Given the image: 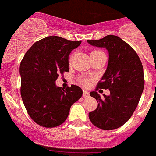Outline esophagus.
Instances as JSON below:
<instances>
[{
	"label": "esophagus",
	"instance_id": "obj_1",
	"mask_svg": "<svg viewBox=\"0 0 156 156\" xmlns=\"http://www.w3.org/2000/svg\"><path fill=\"white\" fill-rule=\"evenodd\" d=\"M89 96H90V94H89V92L87 91V90H83V97L88 98Z\"/></svg>",
	"mask_w": 156,
	"mask_h": 156
}]
</instances>
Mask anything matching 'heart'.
<instances>
[{
  "label": "heart",
  "instance_id": "1",
  "mask_svg": "<svg viewBox=\"0 0 156 156\" xmlns=\"http://www.w3.org/2000/svg\"><path fill=\"white\" fill-rule=\"evenodd\" d=\"M96 51H94L92 52H96ZM80 82L82 84L87 86V85H88V83H89V80H88L87 78H85V77H81L80 79Z\"/></svg>",
  "mask_w": 156,
  "mask_h": 156
}]
</instances>
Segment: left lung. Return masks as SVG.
Wrapping results in <instances>:
<instances>
[{
	"label": "left lung",
	"mask_w": 156,
	"mask_h": 156,
	"mask_svg": "<svg viewBox=\"0 0 156 156\" xmlns=\"http://www.w3.org/2000/svg\"><path fill=\"white\" fill-rule=\"evenodd\" d=\"M92 46L105 48L108 51V63L95 91L90 93L98 104L89 113L95 126L105 130L120 127L133 115L144 86L142 63L137 54L119 37L108 35L100 40H87ZM108 89L110 95L97 94L98 88Z\"/></svg>",
	"instance_id": "8db88e82"
}]
</instances>
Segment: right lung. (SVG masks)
<instances>
[{"instance_id": "right-lung-1", "label": "right lung", "mask_w": 156, "mask_h": 156, "mask_svg": "<svg viewBox=\"0 0 156 156\" xmlns=\"http://www.w3.org/2000/svg\"><path fill=\"white\" fill-rule=\"evenodd\" d=\"M81 41L50 36L41 39L25 54L20 64L21 96L31 119L44 127L62 124L72 105L83 94L80 87H57L60 74L69 72V55Z\"/></svg>"}]
</instances>
